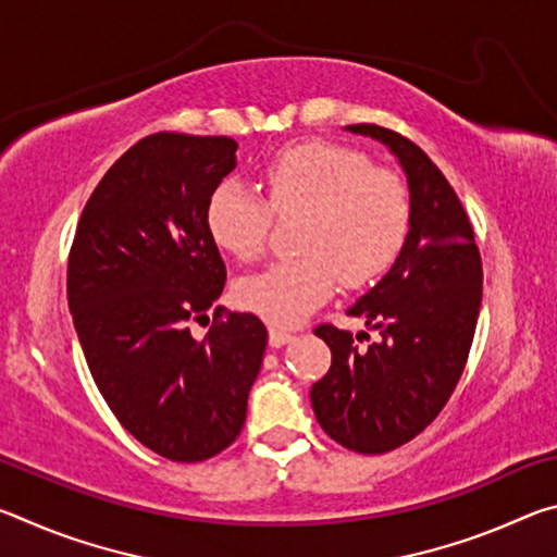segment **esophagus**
I'll return each mask as SVG.
<instances>
[{"label":"esophagus","mask_w":557,"mask_h":557,"mask_svg":"<svg viewBox=\"0 0 557 557\" xmlns=\"http://www.w3.org/2000/svg\"><path fill=\"white\" fill-rule=\"evenodd\" d=\"M287 342H292V334L285 332V329L280 326H270V346H285Z\"/></svg>","instance_id":"1"}]
</instances>
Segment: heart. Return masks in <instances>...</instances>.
Listing matches in <instances>:
<instances>
[{"mask_svg": "<svg viewBox=\"0 0 557 557\" xmlns=\"http://www.w3.org/2000/svg\"><path fill=\"white\" fill-rule=\"evenodd\" d=\"M268 201L240 184L213 191L211 238L238 260L262 256L272 213L305 215L295 260H280L235 285V301L270 324L297 326L334 295L338 280L361 287L381 277L410 228V194L398 174L334 143L285 147L262 169Z\"/></svg>", "mask_w": 557, "mask_h": 557, "instance_id": "1", "label": "heart"}]
</instances>
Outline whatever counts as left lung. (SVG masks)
Here are the masks:
<instances>
[{"label": "left lung", "instance_id": "1", "mask_svg": "<svg viewBox=\"0 0 557 557\" xmlns=\"http://www.w3.org/2000/svg\"><path fill=\"white\" fill-rule=\"evenodd\" d=\"M348 129L381 139L398 157L410 186V233L388 275L348 309L379 329V342L358 346L334 324L314 329L332 348V369L312 385V408L342 447L383 455L418 437L455 393L474 342L484 272L469 215L437 164L395 129L366 122Z\"/></svg>", "mask_w": 557, "mask_h": 557}]
</instances>
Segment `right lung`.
I'll return each instance as SVG.
<instances>
[{
	"label": "right lung",
	"mask_w": 557,
	"mask_h": 557,
	"mask_svg": "<svg viewBox=\"0 0 557 557\" xmlns=\"http://www.w3.org/2000/svg\"><path fill=\"white\" fill-rule=\"evenodd\" d=\"M235 149L231 137H143L100 178L71 245L69 309L92 381L120 425L172 461L233 445L268 344L256 314L221 307L203 342L188 329L225 285L206 211Z\"/></svg>",
	"instance_id": "right-lung-1"
}]
</instances>
